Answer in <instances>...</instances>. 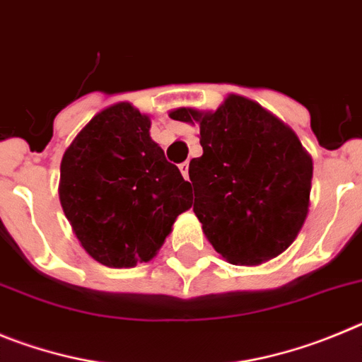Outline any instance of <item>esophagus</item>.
<instances>
[{"instance_id": "esophagus-1", "label": "esophagus", "mask_w": 362, "mask_h": 362, "mask_svg": "<svg viewBox=\"0 0 362 362\" xmlns=\"http://www.w3.org/2000/svg\"><path fill=\"white\" fill-rule=\"evenodd\" d=\"M178 169H180L182 177H184L185 180H187V178H189V162H182V164L178 165Z\"/></svg>"}]
</instances>
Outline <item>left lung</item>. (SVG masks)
Returning <instances> with one entry per match:
<instances>
[{
	"label": "left lung",
	"mask_w": 362,
	"mask_h": 362,
	"mask_svg": "<svg viewBox=\"0 0 362 362\" xmlns=\"http://www.w3.org/2000/svg\"><path fill=\"white\" fill-rule=\"evenodd\" d=\"M169 117L200 124L204 155L189 162V178L214 250L236 265H259L288 249L308 214L314 169L298 135L240 95L216 112L178 108Z\"/></svg>",
	"instance_id": "1"
}]
</instances>
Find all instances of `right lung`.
<instances>
[{"instance_id": "obj_1", "label": "right lung", "mask_w": 362, "mask_h": 362, "mask_svg": "<svg viewBox=\"0 0 362 362\" xmlns=\"http://www.w3.org/2000/svg\"><path fill=\"white\" fill-rule=\"evenodd\" d=\"M151 120L129 103L97 113L61 160L59 200L77 240L106 267L157 256L191 184L149 136Z\"/></svg>"}]
</instances>
